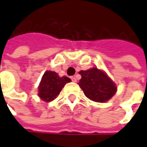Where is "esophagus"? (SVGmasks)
Masks as SVG:
<instances>
[{"mask_svg": "<svg viewBox=\"0 0 147 147\" xmlns=\"http://www.w3.org/2000/svg\"><path fill=\"white\" fill-rule=\"evenodd\" d=\"M71 80H72V81H73V82H75L77 81L76 78H75V77H74V76L71 77Z\"/></svg>", "mask_w": 147, "mask_h": 147, "instance_id": "34e87169", "label": "esophagus"}]
</instances>
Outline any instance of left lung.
<instances>
[{
    "label": "left lung",
    "mask_w": 147,
    "mask_h": 147,
    "mask_svg": "<svg viewBox=\"0 0 147 147\" xmlns=\"http://www.w3.org/2000/svg\"><path fill=\"white\" fill-rule=\"evenodd\" d=\"M81 79L78 82L85 96L96 102H105L117 91V87L104 71L97 68L79 72Z\"/></svg>",
    "instance_id": "1"
}]
</instances>
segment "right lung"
<instances>
[{"label": "right lung", "instance_id": "add662e5", "mask_svg": "<svg viewBox=\"0 0 147 147\" xmlns=\"http://www.w3.org/2000/svg\"><path fill=\"white\" fill-rule=\"evenodd\" d=\"M71 79L68 77H59L58 74L52 71H46L38 86V96L42 100L49 102L56 98L68 82Z\"/></svg>", "mask_w": 147, "mask_h": 147}]
</instances>
